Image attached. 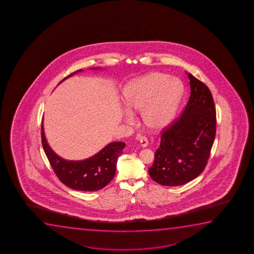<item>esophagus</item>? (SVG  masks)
Returning <instances> with one entry per match:
<instances>
[{"mask_svg": "<svg viewBox=\"0 0 254 254\" xmlns=\"http://www.w3.org/2000/svg\"><path fill=\"white\" fill-rule=\"evenodd\" d=\"M139 146H140V147H142V148L148 146V139H147L146 137L143 136V137L139 139Z\"/></svg>", "mask_w": 254, "mask_h": 254, "instance_id": "1", "label": "esophagus"}]
</instances>
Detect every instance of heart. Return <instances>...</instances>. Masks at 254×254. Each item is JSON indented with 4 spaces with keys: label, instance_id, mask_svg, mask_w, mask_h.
<instances>
[{
    "label": "heart",
    "instance_id": "obj_1",
    "mask_svg": "<svg viewBox=\"0 0 254 254\" xmlns=\"http://www.w3.org/2000/svg\"><path fill=\"white\" fill-rule=\"evenodd\" d=\"M183 94V84L176 77L151 73L130 81L123 91L127 111L124 122L133 121L132 114L141 113L143 122L153 130L167 127L174 120Z\"/></svg>",
    "mask_w": 254,
    "mask_h": 254
}]
</instances>
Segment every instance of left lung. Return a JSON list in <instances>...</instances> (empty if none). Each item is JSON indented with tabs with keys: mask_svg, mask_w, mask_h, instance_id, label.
Listing matches in <instances>:
<instances>
[{
	"mask_svg": "<svg viewBox=\"0 0 254 254\" xmlns=\"http://www.w3.org/2000/svg\"><path fill=\"white\" fill-rule=\"evenodd\" d=\"M191 94L181 118L164 131L153 166V181L177 187L198 177L205 169L216 132V111L205 84L188 73Z\"/></svg>",
	"mask_w": 254,
	"mask_h": 254,
	"instance_id": "8db88e82",
	"label": "left lung"
}]
</instances>
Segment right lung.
I'll use <instances>...</instances> for the list:
<instances>
[{
	"label": "right lung",
	"mask_w": 254,
	"mask_h": 254,
	"mask_svg": "<svg viewBox=\"0 0 254 254\" xmlns=\"http://www.w3.org/2000/svg\"><path fill=\"white\" fill-rule=\"evenodd\" d=\"M91 69L101 68L92 67ZM81 71L83 70H78L71 73L61 82ZM42 142L46 155L60 181L73 190L84 191H98L105 188L114 179L116 173L117 160L126 146L124 142L115 141L109 143L99 153L86 160H65L57 155L49 146L44 132L43 120L42 122Z\"/></svg>",
	"instance_id": "add662e5"
}]
</instances>
